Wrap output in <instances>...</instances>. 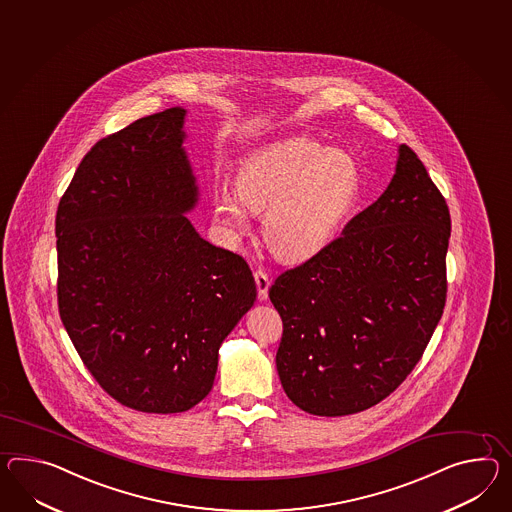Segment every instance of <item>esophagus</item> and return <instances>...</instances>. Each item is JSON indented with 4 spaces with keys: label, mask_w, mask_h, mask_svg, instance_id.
I'll list each match as a JSON object with an SVG mask.
<instances>
[{
    "label": "esophagus",
    "mask_w": 512,
    "mask_h": 512,
    "mask_svg": "<svg viewBox=\"0 0 512 512\" xmlns=\"http://www.w3.org/2000/svg\"><path fill=\"white\" fill-rule=\"evenodd\" d=\"M253 277H255V285H257V292H259V300H266L268 298V288H270V283H272L270 277H268L266 272H262V270H257Z\"/></svg>",
    "instance_id": "1"
}]
</instances>
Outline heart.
Here are the masks:
<instances>
[{
    "mask_svg": "<svg viewBox=\"0 0 512 512\" xmlns=\"http://www.w3.org/2000/svg\"><path fill=\"white\" fill-rule=\"evenodd\" d=\"M361 192V170L348 151L309 137L268 144L238 168L237 190L222 188L216 220L233 237L262 212V235L283 261H305L338 237Z\"/></svg>",
    "mask_w": 512,
    "mask_h": 512,
    "instance_id": "obj_1",
    "label": "heart"
}]
</instances>
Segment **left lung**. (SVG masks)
<instances>
[{
	"mask_svg": "<svg viewBox=\"0 0 512 512\" xmlns=\"http://www.w3.org/2000/svg\"><path fill=\"white\" fill-rule=\"evenodd\" d=\"M449 235L446 200L401 144L381 198L270 288L283 320L275 364L294 405L346 416L374 407L405 381L446 305Z\"/></svg>",
	"mask_w": 512,
	"mask_h": 512,
	"instance_id": "obj_1",
	"label": "left lung"
}]
</instances>
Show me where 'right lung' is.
<instances>
[{
    "mask_svg": "<svg viewBox=\"0 0 512 512\" xmlns=\"http://www.w3.org/2000/svg\"><path fill=\"white\" fill-rule=\"evenodd\" d=\"M185 116L172 107L101 138L55 218L64 329L100 387L140 412L198 405L257 298L248 262L185 216L198 203Z\"/></svg>",
    "mask_w": 512,
    "mask_h": 512,
    "instance_id": "1",
    "label": "right lung"
}]
</instances>
